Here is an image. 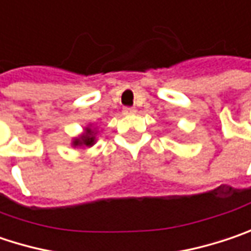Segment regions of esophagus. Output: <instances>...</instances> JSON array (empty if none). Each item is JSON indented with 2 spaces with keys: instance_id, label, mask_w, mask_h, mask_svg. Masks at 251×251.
Returning a JSON list of instances; mask_svg holds the SVG:
<instances>
[{
  "instance_id": "34e87169",
  "label": "esophagus",
  "mask_w": 251,
  "mask_h": 251,
  "mask_svg": "<svg viewBox=\"0 0 251 251\" xmlns=\"http://www.w3.org/2000/svg\"><path fill=\"white\" fill-rule=\"evenodd\" d=\"M122 113L124 115H133V113H136V109L135 108H124Z\"/></svg>"
}]
</instances>
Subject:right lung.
Segmentation results:
<instances>
[{
    "label": "right lung",
    "instance_id": "add662e5",
    "mask_svg": "<svg viewBox=\"0 0 251 251\" xmlns=\"http://www.w3.org/2000/svg\"><path fill=\"white\" fill-rule=\"evenodd\" d=\"M95 132L88 126L86 129H85V132L82 133L79 138H75L74 142H72V145L76 148V146H92L94 143H95Z\"/></svg>",
    "mask_w": 251,
    "mask_h": 251
}]
</instances>
